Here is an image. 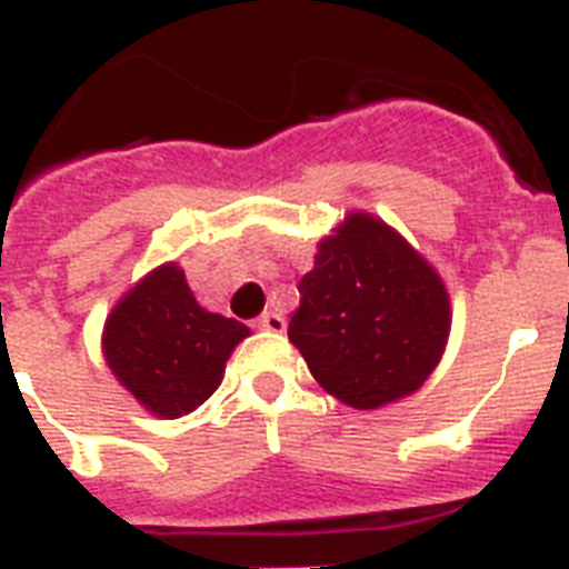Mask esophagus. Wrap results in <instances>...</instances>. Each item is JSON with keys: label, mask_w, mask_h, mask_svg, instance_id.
I'll return each mask as SVG.
<instances>
[{"label": "esophagus", "mask_w": 569, "mask_h": 569, "mask_svg": "<svg viewBox=\"0 0 569 569\" xmlns=\"http://www.w3.org/2000/svg\"><path fill=\"white\" fill-rule=\"evenodd\" d=\"M258 328L261 331H273V335H281L284 331V317L279 311H264L258 317Z\"/></svg>", "instance_id": "esophagus-1"}]
</instances>
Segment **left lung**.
Wrapping results in <instances>:
<instances>
[{"mask_svg":"<svg viewBox=\"0 0 569 569\" xmlns=\"http://www.w3.org/2000/svg\"><path fill=\"white\" fill-rule=\"evenodd\" d=\"M288 337L317 383L355 410L412 396L448 346L450 296L410 241L369 211H349L317 243Z\"/></svg>","mask_w":569,"mask_h":569,"instance_id":"1","label":"left lung"}]
</instances>
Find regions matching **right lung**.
<instances>
[{
	"mask_svg": "<svg viewBox=\"0 0 569 569\" xmlns=\"http://www.w3.org/2000/svg\"><path fill=\"white\" fill-rule=\"evenodd\" d=\"M250 328L206 311L182 267L168 261L112 305L101 351L116 380L150 416L180 419L220 387L229 355Z\"/></svg>",
	"mask_w": 569,
	"mask_h": 569,
	"instance_id": "add662e5",
	"label": "right lung"
}]
</instances>
